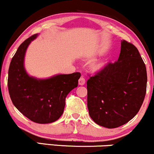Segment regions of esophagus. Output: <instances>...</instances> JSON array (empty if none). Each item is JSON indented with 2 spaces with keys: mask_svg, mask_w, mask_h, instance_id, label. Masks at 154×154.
Segmentation results:
<instances>
[{
  "mask_svg": "<svg viewBox=\"0 0 154 154\" xmlns=\"http://www.w3.org/2000/svg\"><path fill=\"white\" fill-rule=\"evenodd\" d=\"M85 83V79L83 77H81L79 79V85H84Z\"/></svg>",
  "mask_w": 154,
  "mask_h": 154,
  "instance_id": "esophagus-1",
  "label": "esophagus"
}]
</instances>
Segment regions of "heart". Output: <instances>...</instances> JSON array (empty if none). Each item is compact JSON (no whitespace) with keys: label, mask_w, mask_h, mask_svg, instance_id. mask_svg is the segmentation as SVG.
<instances>
[{"label":"heart","mask_w":154,"mask_h":154,"mask_svg":"<svg viewBox=\"0 0 154 154\" xmlns=\"http://www.w3.org/2000/svg\"><path fill=\"white\" fill-rule=\"evenodd\" d=\"M101 67H102V64H100V63H97V64H95L94 66V69L95 70H98V69H100Z\"/></svg>","instance_id":"obj_1"}]
</instances>
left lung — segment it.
I'll return each instance as SVG.
<instances>
[{"label":"left lung","mask_w":154,"mask_h":154,"mask_svg":"<svg viewBox=\"0 0 154 154\" xmlns=\"http://www.w3.org/2000/svg\"><path fill=\"white\" fill-rule=\"evenodd\" d=\"M147 85L146 65L135 45L122 40L119 59L87 82L88 108L95 123L116 128L137 114Z\"/></svg>","instance_id":"obj_1"}]
</instances>
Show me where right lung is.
<instances>
[{"instance_id": "add662e5", "label": "right lung", "mask_w": 154, "mask_h": 154, "mask_svg": "<svg viewBox=\"0 0 154 154\" xmlns=\"http://www.w3.org/2000/svg\"><path fill=\"white\" fill-rule=\"evenodd\" d=\"M38 34L19 45L8 69V88L12 103L28 119L39 124L54 122L62 115L67 95L78 85L79 72L47 79L31 77L24 68L28 46Z\"/></svg>"}]
</instances>
